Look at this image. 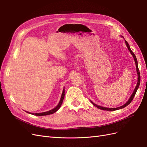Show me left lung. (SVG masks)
I'll use <instances>...</instances> for the list:
<instances>
[{"label":"left lung","mask_w":147,"mask_h":147,"mask_svg":"<svg viewBox=\"0 0 147 147\" xmlns=\"http://www.w3.org/2000/svg\"><path fill=\"white\" fill-rule=\"evenodd\" d=\"M125 43H126V46H127V48H128L129 51H130V53H131V55H132L133 57H134V61H135V63H136V69H137V75H138V81H137V86H136V87L135 88L134 90V92H133V93L132 94V95H131V97L129 98V99L128 100V101L126 102V103L125 104H124L123 105H122V106H121V107H117V108H106V107H101V106L97 105H96V104H95L94 103H93L92 102H91V103H92L93 105H94L95 107H97V108L99 109H100V110H108V111H114V110H117L121 109H123V108H124V107H126L127 105H128L129 104L131 103V101L132 100V99H134V96H135V95H136V92H137V89L139 88V87L140 83V72H139V68H138V64H137V58H136V55H134V53H133V52L132 51V50H131V48H130V47H129V44H128V43L127 42V41H126V40H125Z\"/></svg>","instance_id":"8db88e82"}]
</instances>
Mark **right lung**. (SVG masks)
<instances>
[{"label":"right lung","mask_w":147,"mask_h":147,"mask_svg":"<svg viewBox=\"0 0 147 147\" xmlns=\"http://www.w3.org/2000/svg\"><path fill=\"white\" fill-rule=\"evenodd\" d=\"M64 92H65V91H64V89L63 90V94H62V96H61V100L59 102L58 105H57L55 109H53L50 111H48V112H43V113H31L32 115H36V116H44V115H51V114H53L55 113L56 111H57L59 110V109L61 107V106L62 105V103H63V100H64ZM29 113V112H28Z\"/></svg>","instance_id":"1"}]
</instances>
